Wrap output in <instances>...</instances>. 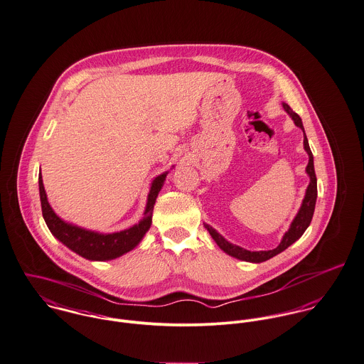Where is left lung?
<instances>
[{"label": "left lung", "instance_id": "1", "mask_svg": "<svg viewBox=\"0 0 364 364\" xmlns=\"http://www.w3.org/2000/svg\"><path fill=\"white\" fill-rule=\"evenodd\" d=\"M282 106L284 112L291 117L293 122L303 131V135H304L303 145H304V151L309 155V164L306 167V173L310 177V183H309V187L306 190V196L303 198L301 206H300L297 215L294 216V219L291 220L289 230L283 235L282 240L279 242V245L277 248L268 250V251H248V250L242 248L240 245H236V244L228 242L212 226L205 223L206 230L209 232V235L212 236V239L215 240V242L219 245L220 250H223L230 257H235L237 259L247 261V262H254V264L264 262V261H267V259H269V258H272V257L278 255L279 252L284 251L293 242H297L303 236L306 229L310 226L313 215H314V209H316V201H317V177H316V171H314V158H313V154H311V149H310V145H309V141H307V136H306V132H304V127H303V122H301V119L299 117V114H296L289 107V105L282 103Z\"/></svg>", "mask_w": 364, "mask_h": 364}]
</instances>
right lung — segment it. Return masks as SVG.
Segmentation results:
<instances>
[{
    "label": "right lung",
    "instance_id": "1",
    "mask_svg": "<svg viewBox=\"0 0 364 364\" xmlns=\"http://www.w3.org/2000/svg\"><path fill=\"white\" fill-rule=\"evenodd\" d=\"M174 167V166H173ZM168 171H164L155 177L151 183L148 193L146 206L144 210V218L134 226L114 233H99L95 230H87L81 226L73 225L61 219L50 206L47 194L43 186L41 173H39V193H41V212L44 222L51 232V235L67 245L70 250L77 252L89 261H110L122 257L128 251L134 250L152 225V213L156 198L162 190Z\"/></svg>",
    "mask_w": 364,
    "mask_h": 364
}]
</instances>
